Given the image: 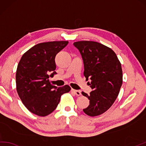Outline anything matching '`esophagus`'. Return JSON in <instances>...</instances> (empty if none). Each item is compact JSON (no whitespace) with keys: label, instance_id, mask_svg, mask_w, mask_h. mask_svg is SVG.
I'll list each match as a JSON object with an SVG mask.
<instances>
[{"label":"esophagus","instance_id":"34e87169","mask_svg":"<svg viewBox=\"0 0 146 146\" xmlns=\"http://www.w3.org/2000/svg\"><path fill=\"white\" fill-rule=\"evenodd\" d=\"M73 93H74V94H76V96H80L81 95V92L80 90H74V89H72L71 90Z\"/></svg>","mask_w":146,"mask_h":146}]
</instances>
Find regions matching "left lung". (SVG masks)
Here are the masks:
<instances>
[{
    "mask_svg": "<svg viewBox=\"0 0 146 146\" xmlns=\"http://www.w3.org/2000/svg\"><path fill=\"white\" fill-rule=\"evenodd\" d=\"M81 55L87 80L92 91L82 94L90 100L84 109L87 115L96 116L111 108L117 99L122 84L121 64L115 52L104 45L94 41H79L73 44Z\"/></svg>",
    "mask_w": 146,
    "mask_h": 146,
    "instance_id": "left-lung-1",
    "label": "left lung"
}]
</instances>
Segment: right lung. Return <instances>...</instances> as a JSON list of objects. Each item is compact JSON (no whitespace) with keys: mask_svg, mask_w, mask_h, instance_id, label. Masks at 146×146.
Returning a JSON list of instances; mask_svg holds the SVG:
<instances>
[{"mask_svg":"<svg viewBox=\"0 0 146 146\" xmlns=\"http://www.w3.org/2000/svg\"><path fill=\"white\" fill-rule=\"evenodd\" d=\"M68 43L54 41L38 44L19 61L15 76L17 91L25 108L35 115L50 114L59 104L60 96L70 90L69 86L57 87L48 80L57 74L55 57Z\"/></svg>","mask_w":146,"mask_h":146,"instance_id":"right-lung-1","label":"right lung"}]
</instances>
